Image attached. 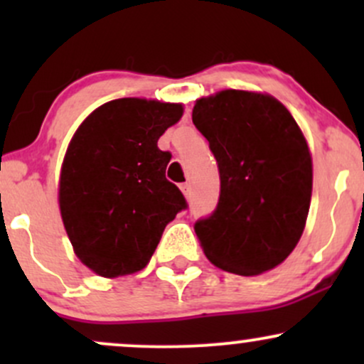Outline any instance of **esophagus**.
<instances>
[{"mask_svg": "<svg viewBox=\"0 0 364 364\" xmlns=\"http://www.w3.org/2000/svg\"><path fill=\"white\" fill-rule=\"evenodd\" d=\"M179 188H181L183 195H185V196H186V198H188V196H190V195H191V186H190V183H183V185H181V186H179Z\"/></svg>", "mask_w": 364, "mask_h": 364, "instance_id": "34e87169", "label": "esophagus"}]
</instances>
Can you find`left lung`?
Here are the masks:
<instances>
[{"mask_svg":"<svg viewBox=\"0 0 364 364\" xmlns=\"http://www.w3.org/2000/svg\"><path fill=\"white\" fill-rule=\"evenodd\" d=\"M191 118L220 174L215 212L195 224L203 253L245 277L275 269L301 240L310 210L313 162L301 128L281 101L252 90L196 99Z\"/></svg>","mask_w":364,"mask_h":364,"instance_id":"obj_1","label":"left lung"}]
</instances>
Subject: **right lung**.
Masks as SVG:
<instances>
[{
	"label": "right lung",
	"instance_id": "1",
	"mask_svg": "<svg viewBox=\"0 0 364 364\" xmlns=\"http://www.w3.org/2000/svg\"><path fill=\"white\" fill-rule=\"evenodd\" d=\"M183 104L114 99L94 109L70 140L58 181L66 235L83 265L106 279L145 269L166 225L186 207L166 179L157 140Z\"/></svg>",
	"mask_w": 364,
	"mask_h": 364
}]
</instances>
